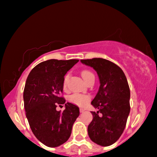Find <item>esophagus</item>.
<instances>
[{
	"label": "esophagus",
	"mask_w": 157,
	"mask_h": 157,
	"mask_svg": "<svg viewBox=\"0 0 157 157\" xmlns=\"http://www.w3.org/2000/svg\"><path fill=\"white\" fill-rule=\"evenodd\" d=\"M85 109H84V108H80V113L85 112Z\"/></svg>",
	"instance_id": "obj_1"
}]
</instances>
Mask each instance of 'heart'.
<instances>
[{
  "mask_svg": "<svg viewBox=\"0 0 157 157\" xmlns=\"http://www.w3.org/2000/svg\"><path fill=\"white\" fill-rule=\"evenodd\" d=\"M81 75H82V78L84 79L85 82H87L90 78L91 77H93L94 75L90 71L87 70H84L82 71L81 72ZM69 77H70V75L67 74L64 77L63 80V88L64 90L67 89V82L69 80ZM69 101L70 103H72L75 105H78V106H85L86 104L88 103L90 100V97L87 95H82V94H78V93H75L73 95H70L68 98Z\"/></svg>",
  "mask_w": 157,
  "mask_h": 157,
  "instance_id": "b5f03b06",
  "label": "heart"
}]
</instances>
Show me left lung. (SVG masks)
Listing matches in <instances>:
<instances>
[{"instance_id":"obj_1","label":"left lung","mask_w":157,"mask_h":157,"mask_svg":"<svg viewBox=\"0 0 157 157\" xmlns=\"http://www.w3.org/2000/svg\"><path fill=\"white\" fill-rule=\"evenodd\" d=\"M93 67L99 77L100 87L91 102L97 112L91 111L93 121L87 127L94 143L108 147L118 141L126 127L130 113V89L123 70L109 60L102 58L81 59Z\"/></svg>"}]
</instances>
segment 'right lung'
Returning a JSON list of instances; mask_svg holds the SVG:
<instances>
[{
	"mask_svg": "<svg viewBox=\"0 0 157 157\" xmlns=\"http://www.w3.org/2000/svg\"><path fill=\"white\" fill-rule=\"evenodd\" d=\"M78 59H49L33 67L24 90V108L29 126L36 139L49 147H57L67 141L72 126L80 115L79 108L60 96L66 73ZM65 104L63 112L58 105Z\"/></svg>",
	"mask_w": 157,
	"mask_h": 157,
	"instance_id": "right-lung-1",
	"label": "right lung"
}]
</instances>
